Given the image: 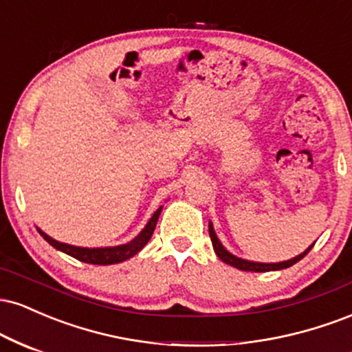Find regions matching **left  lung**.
Instances as JSON below:
<instances>
[{
    "label": "left lung",
    "mask_w": 352,
    "mask_h": 352,
    "mask_svg": "<svg viewBox=\"0 0 352 352\" xmlns=\"http://www.w3.org/2000/svg\"><path fill=\"white\" fill-rule=\"evenodd\" d=\"M208 233H210V238H212V245H213V250H215L217 256L220 258L223 263H227L230 266H233V268H238V270H243V272H254V273H263V272H276V270H285V268H289V266H293L294 263H298V261L302 260V258L306 256V254L309 253V250L313 248V245L316 243L314 241L313 245L308 246V248L305 250V252L298 254V256L292 258V260H286V261H280V263H260V261H250V260H245V258H240V256H235L233 253H230L227 248H225L223 245H221V241L218 240L217 233H215V228H213V223L210 221L208 223Z\"/></svg>",
    "instance_id": "1"
}]
</instances>
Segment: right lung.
Returning <instances> with one entry per match:
<instances>
[{
    "mask_svg": "<svg viewBox=\"0 0 352 352\" xmlns=\"http://www.w3.org/2000/svg\"><path fill=\"white\" fill-rule=\"evenodd\" d=\"M164 207H159L153 212V215L151 217V220L147 221V225L142 228V232L137 235L134 240L127 241L124 245H117V246H100V248H86V246H74V245H67L63 243V241L54 240L51 238L47 233H44L41 228H38L39 235H41L44 240L47 241L51 246H54L56 250L59 252L69 254V256L76 258V260L84 261V263L89 265H116V263H122V261L129 260L134 254H137L140 250L144 248L145 245L148 243L151 240L153 230H155L157 220H159L160 212H162Z\"/></svg>",
    "mask_w": 352,
    "mask_h": 352,
    "instance_id": "1",
    "label": "right lung"
}]
</instances>
